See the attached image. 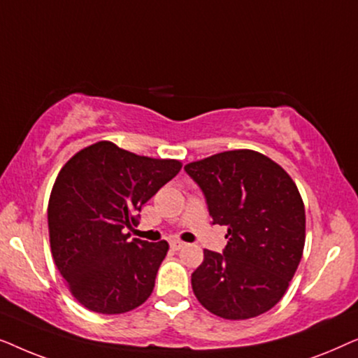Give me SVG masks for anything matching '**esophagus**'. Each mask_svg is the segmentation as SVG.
Returning a JSON list of instances; mask_svg holds the SVG:
<instances>
[{
  "instance_id": "34e87169",
  "label": "esophagus",
  "mask_w": 358,
  "mask_h": 358,
  "mask_svg": "<svg viewBox=\"0 0 358 358\" xmlns=\"http://www.w3.org/2000/svg\"><path fill=\"white\" fill-rule=\"evenodd\" d=\"M169 246H171V249H173V251H179V249H182L185 246V243L179 241V239H173V241L169 243Z\"/></svg>"
}]
</instances>
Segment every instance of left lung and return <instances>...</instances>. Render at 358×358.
Returning a JSON list of instances; mask_svg holds the SVG:
<instances>
[{
  "mask_svg": "<svg viewBox=\"0 0 358 358\" xmlns=\"http://www.w3.org/2000/svg\"><path fill=\"white\" fill-rule=\"evenodd\" d=\"M203 192L213 224L228 227L223 252L203 249L192 290L210 313L249 320L285 295L305 248V205L295 182L252 150L224 151L184 166Z\"/></svg>",
  "mask_w": 358,
  "mask_h": 358,
  "instance_id": "1",
  "label": "left lung"
}]
</instances>
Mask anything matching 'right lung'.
<instances>
[{"mask_svg":"<svg viewBox=\"0 0 358 358\" xmlns=\"http://www.w3.org/2000/svg\"><path fill=\"white\" fill-rule=\"evenodd\" d=\"M180 171L99 141L63 166L48 200L57 268L87 310L120 315L148 300L168 243L130 239L141 207Z\"/></svg>","mask_w":358,"mask_h":358,"instance_id":"obj_1","label":"right lung"}]
</instances>
